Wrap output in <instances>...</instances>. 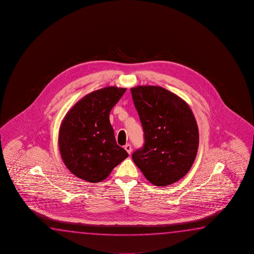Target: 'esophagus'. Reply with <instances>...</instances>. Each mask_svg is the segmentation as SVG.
Returning <instances> with one entry per match:
<instances>
[{
	"label": "esophagus",
	"mask_w": 254,
	"mask_h": 254,
	"mask_svg": "<svg viewBox=\"0 0 254 254\" xmlns=\"http://www.w3.org/2000/svg\"><path fill=\"white\" fill-rule=\"evenodd\" d=\"M125 150L127 151V153H128L129 155H130V154H131V151H132V147H131V146H130L129 144H127V145H125Z\"/></svg>",
	"instance_id": "obj_1"
}]
</instances>
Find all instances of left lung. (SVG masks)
Returning a JSON list of instances; mask_svg holds the SVG:
<instances>
[{"instance_id":"8db88e82","label":"left lung","mask_w":254,"mask_h":254,"mask_svg":"<svg viewBox=\"0 0 254 254\" xmlns=\"http://www.w3.org/2000/svg\"><path fill=\"white\" fill-rule=\"evenodd\" d=\"M145 144L132 160L147 181L164 187L189 172L197 154V124L189 104L161 86L130 89Z\"/></svg>"}]
</instances>
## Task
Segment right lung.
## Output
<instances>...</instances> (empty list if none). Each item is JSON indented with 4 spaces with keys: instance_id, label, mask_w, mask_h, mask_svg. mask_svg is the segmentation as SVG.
Returning a JSON list of instances; mask_svg holds the SVG:
<instances>
[{
    "instance_id": "1",
    "label": "right lung",
    "mask_w": 254,
    "mask_h": 254,
    "mask_svg": "<svg viewBox=\"0 0 254 254\" xmlns=\"http://www.w3.org/2000/svg\"><path fill=\"white\" fill-rule=\"evenodd\" d=\"M126 88L105 87L90 92L70 108L61 123L59 147L64 165L74 176L104 181L129 155L116 144L109 114Z\"/></svg>"
}]
</instances>
